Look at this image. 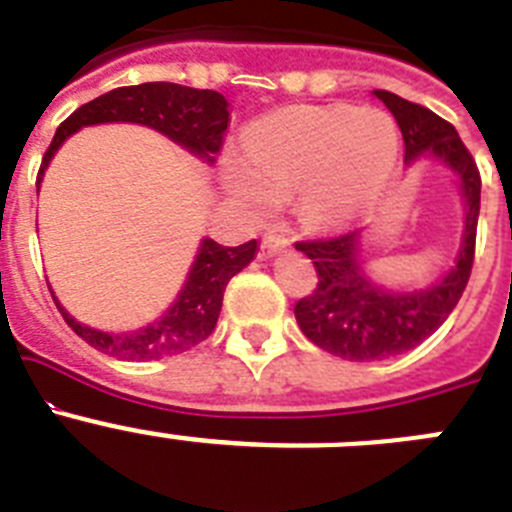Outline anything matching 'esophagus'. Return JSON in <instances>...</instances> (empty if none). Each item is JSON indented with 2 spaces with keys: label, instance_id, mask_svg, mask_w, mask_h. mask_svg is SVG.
Returning <instances> with one entry per match:
<instances>
[{
  "label": "esophagus",
  "instance_id": "1",
  "mask_svg": "<svg viewBox=\"0 0 512 512\" xmlns=\"http://www.w3.org/2000/svg\"><path fill=\"white\" fill-rule=\"evenodd\" d=\"M292 246V238H287L284 233H277V230H271V233L264 235V241H261V259H271V256H277L279 251Z\"/></svg>",
  "mask_w": 512,
  "mask_h": 512
}]
</instances>
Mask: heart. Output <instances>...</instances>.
<instances>
[{"mask_svg":"<svg viewBox=\"0 0 512 512\" xmlns=\"http://www.w3.org/2000/svg\"><path fill=\"white\" fill-rule=\"evenodd\" d=\"M243 151L223 156L225 192L251 217L297 194L307 223H348L390 184L400 153L395 120L374 107L297 104L253 122Z\"/></svg>","mask_w":512,"mask_h":512,"instance_id":"b5f03b06","label":"heart"}]
</instances>
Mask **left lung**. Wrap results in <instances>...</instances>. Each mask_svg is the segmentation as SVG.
<instances>
[{
  "instance_id": "1",
  "label": "left lung",
  "mask_w": 512,
  "mask_h": 512,
  "mask_svg": "<svg viewBox=\"0 0 512 512\" xmlns=\"http://www.w3.org/2000/svg\"><path fill=\"white\" fill-rule=\"evenodd\" d=\"M374 97L382 99L400 125L408 169L423 161H438L459 179L464 230L449 271L420 289H387L369 277L359 253L361 230L328 241L297 243V251L305 253L318 271L315 292L295 305L297 325L315 346L348 361L405 354L433 336L449 318L472 274L482 189L477 164L454 125L384 89H374Z\"/></svg>"
}]
</instances>
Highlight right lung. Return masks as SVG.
Segmentation results:
<instances>
[{"mask_svg": "<svg viewBox=\"0 0 512 512\" xmlns=\"http://www.w3.org/2000/svg\"><path fill=\"white\" fill-rule=\"evenodd\" d=\"M102 122L146 125L212 166L215 156L223 148L225 130L230 122V104L223 94L212 92V89H192L182 87V84H169V81H148L138 87L112 89L92 102L81 104L69 120L61 122V128L56 130L51 146L43 156L38 187L58 148L81 128L102 125ZM256 251H259L256 241L228 248L215 243L212 238H202L187 282L179 289L176 300L153 323L135 330L112 333V330H99L79 323L58 302L53 289L51 295L69 328L102 354L122 361L164 359V356L184 354L210 336L215 330L220 307H223L225 287L238 271L251 264Z\"/></svg>", "mask_w": 512, "mask_h": 512, "instance_id": "add662e5", "label": "right lung"}]
</instances>
